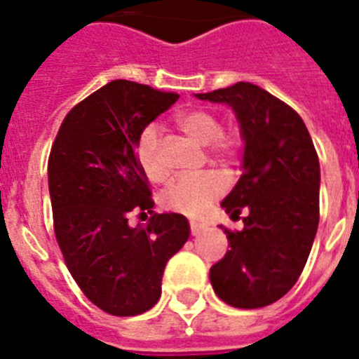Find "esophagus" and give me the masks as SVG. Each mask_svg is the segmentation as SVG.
Instances as JSON below:
<instances>
[{"label": "esophagus", "mask_w": 359, "mask_h": 359, "mask_svg": "<svg viewBox=\"0 0 359 359\" xmlns=\"http://www.w3.org/2000/svg\"><path fill=\"white\" fill-rule=\"evenodd\" d=\"M203 230H205V225H203V223H197V221H189V232H191V236H199Z\"/></svg>", "instance_id": "esophagus-1"}]
</instances>
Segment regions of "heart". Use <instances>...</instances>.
<instances>
[{
	"label": "heart",
	"instance_id": "obj_1",
	"mask_svg": "<svg viewBox=\"0 0 359 359\" xmlns=\"http://www.w3.org/2000/svg\"><path fill=\"white\" fill-rule=\"evenodd\" d=\"M177 125L188 136L197 140L199 144L210 147V154L217 162L230 164L240 156L243 140L234 130H223L219 116L203 107L186 109L177 114ZM136 160L145 177L151 182H162L168 179L170 170L165 165L164 151H162V136L156 125H147L136 142ZM226 182L219 173L205 171L201 175H184L175 179L160 197L164 208L188 215L199 217L214 201L225 194Z\"/></svg>",
	"mask_w": 359,
	"mask_h": 359
}]
</instances>
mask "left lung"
I'll use <instances>...</instances> for the list:
<instances>
[{
	"label": "left lung",
	"mask_w": 359,
	"mask_h": 359,
	"mask_svg": "<svg viewBox=\"0 0 359 359\" xmlns=\"http://www.w3.org/2000/svg\"><path fill=\"white\" fill-rule=\"evenodd\" d=\"M199 99L226 103L238 116L243 175L221 206L243 230L225 229L230 250L210 269L215 295L243 310L264 308L299 280L319 225V156L290 104L250 83Z\"/></svg>",
	"instance_id": "obj_1"
}]
</instances>
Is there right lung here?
<instances>
[{
  "label": "right lung",
  "mask_w": 359,
  "mask_h": 359,
  "mask_svg": "<svg viewBox=\"0 0 359 359\" xmlns=\"http://www.w3.org/2000/svg\"><path fill=\"white\" fill-rule=\"evenodd\" d=\"M177 99L118 79L75 104L51 145L55 238L81 291L110 316H138L158 302L165 264L189 236L184 215L151 210L136 160L140 133ZM133 213H151L150 223L133 229Z\"/></svg>",
  "instance_id": "obj_1"
}]
</instances>
